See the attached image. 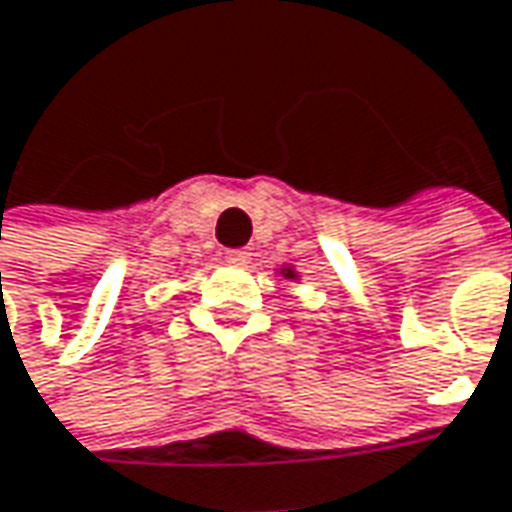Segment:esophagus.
Returning <instances> with one entry per match:
<instances>
[{"mask_svg":"<svg viewBox=\"0 0 512 512\" xmlns=\"http://www.w3.org/2000/svg\"><path fill=\"white\" fill-rule=\"evenodd\" d=\"M224 259H227L230 265H247V262H250V250H244V247L227 250V253H224Z\"/></svg>","mask_w":512,"mask_h":512,"instance_id":"1","label":"esophagus"}]
</instances>
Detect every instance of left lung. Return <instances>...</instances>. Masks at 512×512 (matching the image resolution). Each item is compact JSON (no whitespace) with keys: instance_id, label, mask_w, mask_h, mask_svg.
I'll list each match as a JSON object with an SVG mask.
<instances>
[{"instance_id":"obj_1","label":"left lung","mask_w":512,"mask_h":512,"mask_svg":"<svg viewBox=\"0 0 512 512\" xmlns=\"http://www.w3.org/2000/svg\"><path fill=\"white\" fill-rule=\"evenodd\" d=\"M279 273H282L285 279H296V270L294 268H282V270H279Z\"/></svg>"}]
</instances>
